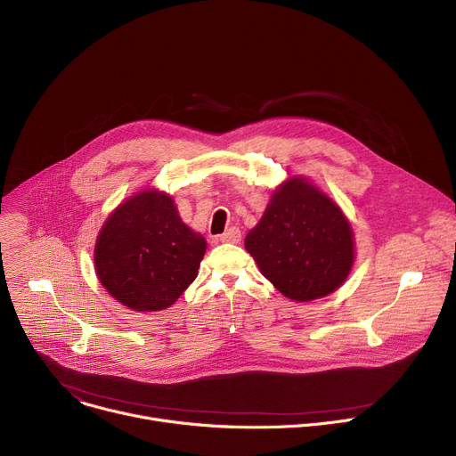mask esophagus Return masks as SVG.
I'll return each mask as SVG.
<instances>
[{"label": "esophagus", "instance_id": "esophagus-1", "mask_svg": "<svg viewBox=\"0 0 456 456\" xmlns=\"http://www.w3.org/2000/svg\"><path fill=\"white\" fill-rule=\"evenodd\" d=\"M220 241L222 243H240L241 241V232L238 227H231L229 231H225L224 234H220Z\"/></svg>", "mask_w": 456, "mask_h": 456}]
</instances>
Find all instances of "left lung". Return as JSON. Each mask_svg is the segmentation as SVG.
<instances>
[{
	"label": "left lung",
	"instance_id": "left-lung-1",
	"mask_svg": "<svg viewBox=\"0 0 456 456\" xmlns=\"http://www.w3.org/2000/svg\"><path fill=\"white\" fill-rule=\"evenodd\" d=\"M262 274L289 299L305 303L336 292L355 262L354 229L341 208L305 176L281 182L245 236Z\"/></svg>",
	"mask_w": 456,
	"mask_h": 456
}]
</instances>
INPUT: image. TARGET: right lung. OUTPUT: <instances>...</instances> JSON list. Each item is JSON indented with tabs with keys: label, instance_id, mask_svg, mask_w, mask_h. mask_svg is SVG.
<instances>
[{
	"label": "right lung",
	"instance_id": "right-lung-1",
	"mask_svg": "<svg viewBox=\"0 0 456 456\" xmlns=\"http://www.w3.org/2000/svg\"><path fill=\"white\" fill-rule=\"evenodd\" d=\"M208 241L187 227L167 192L144 187L102 224L94 264L101 285L124 306L159 312L199 276Z\"/></svg>",
	"mask_w": 456,
	"mask_h": 456
}]
</instances>
